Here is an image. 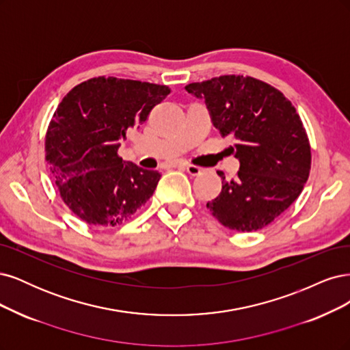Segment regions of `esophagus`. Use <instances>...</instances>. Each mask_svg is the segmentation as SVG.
<instances>
[{"instance_id":"esophagus-1","label":"esophagus","mask_w":350,"mask_h":350,"mask_svg":"<svg viewBox=\"0 0 350 350\" xmlns=\"http://www.w3.org/2000/svg\"><path fill=\"white\" fill-rule=\"evenodd\" d=\"M182 165L186 168V172L191 176H199L202 173V168L198 165H193V164H182Z\"/></svg>"}]
</instances>
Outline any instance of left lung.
I'll return each mask as SVG.
<instances>
[{"label": "left lung", "mask_w": 350, "mask_h": 350, "mask_svg": "<svg viewBox=\"0 0 350 350\" xmlns=\"http://www.w3.org/2000/svg\"><path fill=\"white\" fill-rule=\"evenodd\" d=\"M186 92L204 98L212 125L232 137L231 154L240 161L206 208L224 227L240 232L262 230L301 195L311 168L307 132L291 101L253 77L222 75L191 83Z\"/></svg>", "instance_id": "1"}]
</instances>
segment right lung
Returning <instances> with one entry per match:
<instances>
[{
    "instance_id": "obj_1",
    "label": "right lung",
    "mask_w": 350,
    "mask_h": 350,
    "mask_svg": "<svg viewBox=\"0 0 350 350\" xmlns=\"http://www.w3.org/2000/svg\"><path fill=\"white\" fill-rule=\"evenodd\" d=\"M168 94L167 85L98 77L62 98L44 151L59 195L78 218L115 227L152 196L161 174L123 161L118 150L126 132L139 128Z\"/></svg>"
}]
</instances>
